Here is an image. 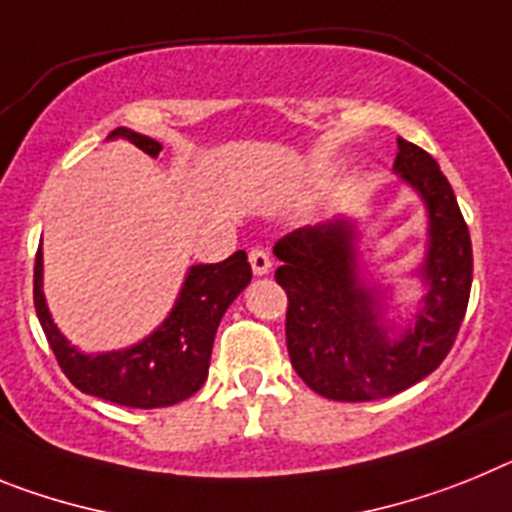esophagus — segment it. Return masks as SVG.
I'll return each mask as SVG.
<instances>
[{
  "label": "esophagus",
  "instance_id": "1",
  "mask_svg": "<svg viewBox=\"0 0 512 512\" xmlns=\"http://www.w3.org/2000/svg\"><path fill=\"white\" fill-rule=\"evenodd\" d=\"M250 265H252V273L255 275H268L270 268H273V260H270V255L262 250V247H252Z\"/></svg>",
  "mask_w": 512,
  "mask_h": 512
}]
</instances>
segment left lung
I'll return each mask as SVG.
<instances>
[{"mask_svg": "<svg viewBox=\"0 0 512 512\" xmlns=\"http://www.w3.org/2000/svg\"><path fill=\"white\" fill-rule=\"evenodd\" d=\"M394 172L428 208V255L415 327L389 340L379 291L363 283L348 219L304 226L273 247L283 262L275 281L286 291V345L304 384L335 402H371L410 389L441 366L464 322L471 291V239L461 208L428 151L397 139Z\"/></svg>", "mask_w": 512, "mask_h": 512, "instance_id": "left-lung-1", "label": "left lung"}]
</instances>
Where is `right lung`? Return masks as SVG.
<instances>
[{"label": "right lung", "instance_id": "1", "mask_svg": "<svg viewBox=\"0 0 512 512\" xmlns=\"http://www.w3.org/2000/svg\"><path fill=\"white\" fill-rule=\"evenodd\" d=\"M108 139H126L149 157H159L162 151L159 141L128 128H115ZM250 278L252 268L244 250L234 252L224 262L193 265L170 317L157 330L133 348L100 355L79 353L53 324L43 296L41 250L35 255L33 301L48 345L71 384L105 402L154 410L182 402L201 389L208 376L213 337L221 317L231 301L247 288Z\"/></svg>", "mask_w": 512, "mask_h": 512}]
</instances>
